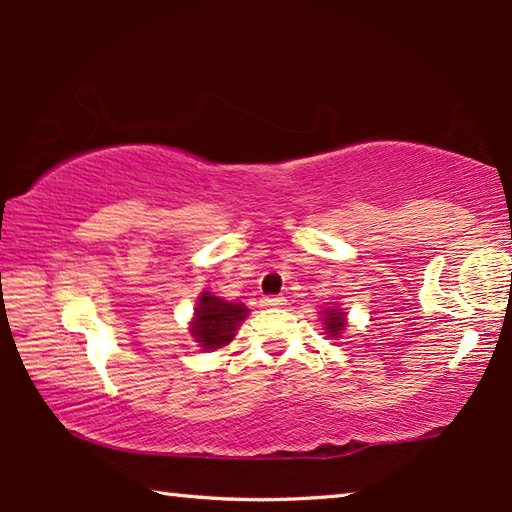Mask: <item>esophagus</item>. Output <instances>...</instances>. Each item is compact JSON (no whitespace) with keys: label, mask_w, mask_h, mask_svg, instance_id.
I'll return each instance as SVG.
<instances>
[{"label":"esophagus","mask_w":512,"mask_h":512,"mask_svg":"<svg viewBox=\"0 0 512 512\" xmlns=\"http://www.w3.org/2000/svg\"><path fill=\"white\" fill-rule=\"evenodd\" d=\"M284 298H275V296H266L262 298V307H282Z\"/></svg>","instance_id":"esophagus-1"}]
</instances>
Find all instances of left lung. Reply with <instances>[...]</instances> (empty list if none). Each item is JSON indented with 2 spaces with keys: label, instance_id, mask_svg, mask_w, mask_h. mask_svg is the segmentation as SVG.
<instances>
[{
  "label": "left lung",
  "instance_id": "8db88e82",
  "mask_svg": "<svg viewBox=\"0 0 512 512\" xmlns=\"http://www.w3.org/2000/svg\"><path fill=\"white\" fill-rule=\"evenodd\" d=\"M320 318H323V329L329 339H341L345 327H348V311L339 305H332L320 311Z\"/></svg>",
  "mask_w": 512,
  "mask_h": 512
}]
</instances>
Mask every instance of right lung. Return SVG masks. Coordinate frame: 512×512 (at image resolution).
I'll use <instances>...</instances> for the list:
<instances>
[{"mask_svg": "<svg viewBox=\"0 0 512 512\" xmlns=\"http://www.w3.org/2000/svg\"><path fill=\"white\" fill-rule=\"evenodd\" d=\"M244 302H228L210 291H203L196 300L189 334L203 352L221 350L237 336V329L248 318Z\"/></svg>", "mask_w": 512, "mask_h": 512, "instance_id": "obj_1", "label": "right lung"}]
</instances>
